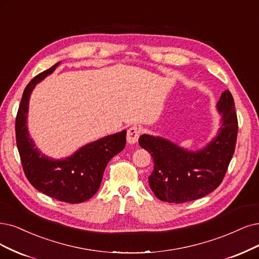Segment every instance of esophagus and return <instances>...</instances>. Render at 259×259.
Here are the masks:
<instances>
[{
  "label": "esophagus",
  "instance_id": "obj_1",
  "mask_svg": "<svg viewBox=\"0 0 259 259\" xmlns=\"http://www.w3.org/2000/svg\"><path fill=\"white\" fill-rule=\"evenodd\" d=\"M140 135H141V130L139 127L137 126L130 127L127 131V141L129 144H135V143H137Z\"/></svg>",
  "mask_w": 259,
  "mask_h": 259
}]
</instances>
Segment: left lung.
Here are the masks:
<instances>
[{
  "instance_id": "left-lung-1",
  "label": "left lung",
  "mask_w": 259,
  "mask_h": 259,
  "mask_svg": "<svg viewBox=\"0 0 259 259\" xmlns=\"http://www.w3.org/2000/svg\"><path fill=\"white\" fill-rule=\"evenodd\" d=\"M222 124L218 137L202 150L188 151L167 140L143 135L139 144L154 158L149 187L163 202L181 204L211 193L226 174L235 152L238 119L234 98L228 90L218 104Z\"/></svg>"
}]
</instances>
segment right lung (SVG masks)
<instances>
[{
    "mask_svg": "<svg viewBox=\"0 0 259 259\" xmlns=\"http://www.w3.org/2000/svg\"><path fill=\"white\" fill-rule=\"evenodd\" d=\"M59 64L37 74L26 85L16 116V141L23 171L30 184L52 198L78 204L97 192L105 166L126 145L127 132L123 130L93 142L64 160H53L40 154L28 137L26 128L28 100L35 85Z\"/></svg>",
    "mask_w": 259,
    "mask_h": 259,
    "instance_id": "obj_1",
    "label": "right lung"
}]
</instances>
